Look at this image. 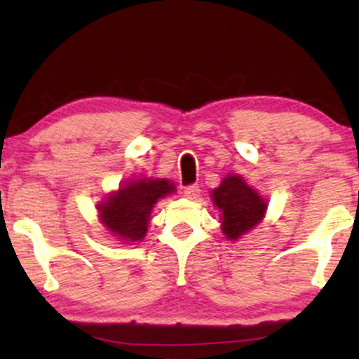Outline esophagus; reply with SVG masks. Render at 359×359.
Wrapping results in <instances>:
<instances>
[{"instance_id": "esophagus-1", "label": "esophagus", "mask_w": 359, "mask_h": 359, "mask_svg": "<svg viewBox=\"0 0 359 359\" xmlns=\"http://www.w3.org/2000/svg\"><path fill=\"white\" fill-rule=\"evenodd\" d=\"M199 194H201V189H199V185H187V187L184 189V196L187 197V199H197V197H199Z\"/></svg>"}]
</instances>
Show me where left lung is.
<instances>
[{
    "instance_id": "obj_1",
    "label": "left lung",
    "mask_w": 359,
    "mask_h": 359,
    "mask_svg": "<svg viewBox=\"0 0 359 359\" xmlns=\"http://www.w3.org/2000/svg\"><path fill=\"white\" fill-rule=\"evenodd\" d=\"M211 197L221 211L222 233L233 241L251 231L266 212V201L241 175H226L219 187L212 189Z\"/></svg>"
}]
</instances>
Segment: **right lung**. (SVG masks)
Listing matches in <instances>:
<instances>
[{"mask_svg": "<svg viewBox=\"0 0 359 359\" xmlns=\"http://www.w3.org/2000/svg\"><path fill=\"white\" fill-rule=\"evenodd\" d=\"M175 192V185L167 179L128 180L106 201L97 204L100 221L109 233L125 243L142 241L148 221L158 199Z\"/></svg>", "mask_w": 359, "mask_h": 359, "instance_id": "add662e5", "label": "right lung"}]
</instances>
